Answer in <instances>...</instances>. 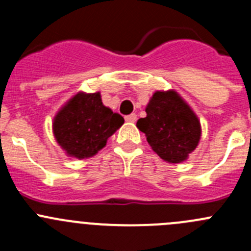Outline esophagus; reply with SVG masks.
Masks as SVG:
<instances>
[{"label": "esophagus", "mask_w": 251, "mask_h": 251, "mask_svg": "<svg viewBox=\"0 0 251 251\" xmlns=\"http://www.w3.org/2000/svg\"><path fill=\"white\" fill-rule=\"evenodd\" d=\"M125 120L127 121V123H136V120H137V115H136V114H130V115L125 116Z\"/></svg>", "instance_id": "esophagus-1"}]
</instances>
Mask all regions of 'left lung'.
<instances>
[{
    "mask_svg": "<svg viewBox=\"0 0 251 251\" xmlns=\"http://www.w3.org/2000/svg\"><path fill=\"white\" fill-rule=\"evenodd\" d=\"M137 127L154 151L171 164L187 160L201 136V121L176 91H156Z\"/></svg>",
    "mask_w": 251,
    "mask_h": 251,
    "instance_id": "8db88e82",
    "label": "left lung"
}]
</instances>
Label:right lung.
<instances>
[{
  "mask_svg": "<svg viewBox=\"0 0 251 251\" xmlns=\"http://www.w3.org/2000/svg\"><path fill=\"white\" fill-rule=\"evenodd\" d=\"M124 124V118L102 103L100 93L78 92L53 119L55 141L69 156L96 155Z\"/></svg>",
  "mask_w": 251,
  "mask_h": 251,
  "instance_id": "1",
  "label": "right lung"
}]
</instances>
